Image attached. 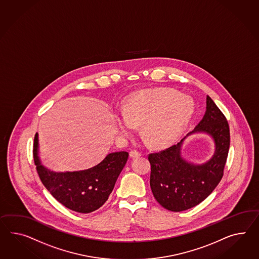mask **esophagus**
I'll return each mask as SVG.
<instances>
[{
    "label": "esophagus",
    "instance_id": "1",
    "mask_svg": "<svg viewBox=\"0 0 259 259\" xmlns=\"http://www.w3.org/2000/svg\"><path fill=\"white\" fill-rule=\"evenodd\" d=\"M130 156H131L132 158H136V157L141 156V152L138 151V150H136V149H133V150H131V152H130Z\"/></svg>",
    "mask_w": 259,
    "mask_h": 259
}]
</instances>
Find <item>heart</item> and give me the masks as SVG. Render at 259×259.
Segmentation results:
<instances>
[{"label": "heart", "instance_id": "obj_1", "mask_svg": "<svg viewBox=\"0 0 259 259\" xmlns=\"http://www.w3.org/2000/svg\"><path fill=\"white\" fill-rule=\"evenodd\" d=\"M194 111L192 100L171 89H152L133 94L117 118L120 133L128 135L142 124L146 141L157 147L168 146L179 138Z\"/></svg>", "mask_w": 259, "mask_h": 259}]
</instances>
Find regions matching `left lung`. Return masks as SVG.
<instances>
[{
  "mask_svg": "<svg viewBox=\"0 0 259 259\" xmlns=\"http://www.w3.org/2000/svg\"><path fill=\"white\" fill-rule=\"evenodd\" d=\"M197 132L209 134L215 142V153L204 164H192L181 158V145L186 137L177 145L148 155L153 195L168 210L179 212L197 206L213 192L224 176L230 146L229 125L208 96L203 119L188 135Z\"/></svg>",
  "mask_w": 259,
  "mask_h": 259,
  "instance_id": "obj_1",
  "label": "left lung"
}]
</instances>
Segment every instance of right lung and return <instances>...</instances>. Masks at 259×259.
Wrapping results in <instances>:
<instances>
[{"label": "right lung", "mask_w": 259, "mask_h": 259, "mask_svg": "<svg viewBox=\"0 0 259 259\" xmlns=\"http://www.w3.org/2000/svg\"><path fill=\"white\" fill-rule=\"evenodd\" d=\"M33 161L40 180L62 205L79 213L93 212L106 202L113 192L128 153H111L98 165L78 172H55L41 165L38 135L33 140Z\"/></svg>", "instance_id": "add662e5"}]
</instances>
